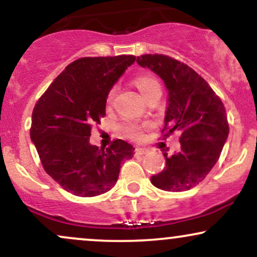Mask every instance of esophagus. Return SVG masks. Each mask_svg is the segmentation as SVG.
<instances>
[{"mask_svg":"<svg viewBox=\"0 0 257 257\" xmlns=\"http://www.w3.org/2000/svg\"><path fill=\"white\" fill-rule=\"evenodd\" d=\"M146 153H149V150L147 149H144V147H137V149H135V156H144V155H146Z\"/></svg>","mask_w":257,"mask_h":257,"instance_id":"34e87169","label":"esophagus"}]
</instances>
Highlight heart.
<instances>
[{
    "label": "heart",
    "mask_w": 257,
    "mask_h": 257,
    "mask_svg": "<svg viewBox=\"0 0 257 257\" xmlns=\"http://www.w3.org/2000/svg\"><path fill=\"white\" fill-rule=\"evenodd\" d=\"M134 84L137 85V88L143 94V96L145 99L149 98L151 94L155 93V91L161 90V84L159 82L152 76H140V77L135 78ZM114 95V89H111L110 93L107 95V101L110 102L112 99H113ZM125 134L128 135L129 138L135 139V140H139L143 137V132H141V126L138 124H129L124 128Z\"/></svg>",
    "instance_id": "b5f03b06"
}]
</instances>
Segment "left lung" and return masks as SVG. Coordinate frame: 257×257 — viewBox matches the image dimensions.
<instances>
[{"instance_id": "8db88e82", "label": "left lung", "mask_w": 257, "mask_h": 257, "mask_svg": "<svg viewBox=\"0 0 257 257\" xmlns=\"http://www.w3.org/2000/svg\"><path fill=\"white\" fill-rule=\"evenodd\" d=\"M137 63L163 79L168 90L164 137L181 131V149L166 157L153 186L170 192L191 190L205 179L228 138L225 106L204 78L190 66L163 54L138 57Z\"/></svg>"}]
</instances>
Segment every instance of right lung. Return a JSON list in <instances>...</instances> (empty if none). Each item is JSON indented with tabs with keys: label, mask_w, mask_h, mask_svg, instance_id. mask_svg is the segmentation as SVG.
<instances>
[{
	"label": "right lung",
	"mask_w": 257,
	"mask_h": 257,
	"mask_svg": "<svg viewBox=\"0 0 257 257\" xmlns=\"http://www.w3.org/2000/svg\"><path fill=\"white\" fill-rule=\"evenodd\" d=\"M134 55L81 58L67 65L38 99L30 138L46 173L67 192L94 197L110 191L120 164L134 147L114 140L107 149L89 143L91 125L106 113L113 84L135 61Z\"/></svg>",
	"instance_id": "1"
}]
</instances>
